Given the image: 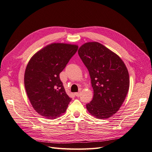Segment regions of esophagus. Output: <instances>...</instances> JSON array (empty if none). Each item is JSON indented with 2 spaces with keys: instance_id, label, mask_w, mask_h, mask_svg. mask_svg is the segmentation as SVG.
Returning a JSON list of instances; mask_svg holds the SVG:
<instances>
[{
  "instance_id": "1",
  "label": "esophagus",
  "mask_w": 152,
  "mask_h": 152,
  "mask_svg": "<svg viewBox=\"0 0 152 152\" xmlns=\"http://www.w3.org/2000/svg\"><path fill=\"white\" fill-rule=\"evenodd\" d=\"M80 94L81 92H75V95L76 96V97H79L80 96Z\"/></svg>"
}]
</instances>
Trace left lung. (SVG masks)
I'll use <instances>...</instances> for the list:
<instances>
[{"label": "left lung", "instance_id": "obj_1", "mask_svg": "<svg viewBox=\"0 0 152 152\" xmlns=\"http://www.w3.org/2000/svg\"><path fill=\"white\" fill-rule=\"evenodd\" d=\"M87 68L94 96L86 104L97 119H107L115 114L126 98L130 86L129 74L121 58L100 43L87 42L78 49Z\"/></svg>", "mask_w": 152, "mask_h": 152}]
</instances>
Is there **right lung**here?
<instances>
[{
  "mask_svg": "<svg viewBox=\"0 0 152 152\" xmlns=\"http://www.w3.org/2000/svg\"><path fill=\"white\" fill-rule=\"evenodd\" d=\"M78 46L53 43L38 50L31 58L25 71L27 95L38 114L49 119L59 118L71 101L60 79Z\"/></svg>",
  "mask_w": 152,
  "mask_h": 152,
  "instance_id": "right-lung-1",
  "label": "right lung"
}]
</instances>
